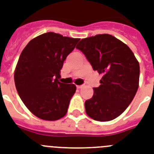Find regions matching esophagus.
Masks as SVG:
<instances>
[{"mask_svg": "<svg viewBox=\"0 0 154 154\" xmlns=\"http://www.w3.org/2000/svg\"><path fill=\"white\" fill-rule=\"evenodd\" d=\"M83 86L84 85H77V88L80 89V88H83Z\"/></svg>", "mask_w": 154, "mask_h": 154, "instance_id": "1", "label": "esophagus"}]
</instances>
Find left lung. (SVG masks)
<instances>
[{
	"mask_svg": "<svg viewBox=\"0 0 154 154\" xmlns=\"http://www.w3.org/2000/svg\"><path fill=\"white\" fill-rule=\"evenodd\" d=\"M88 61L103 75L99 87L85 103L88 116L98 121H109L123 113L139 88V64L122 41L109 34L82 39L77 45Z\"/></svg>",
	"mask_w": 154,
	"mask_h": 154,
	"instance_id": "8db88e82",
	"label": "left lung"
}]
</instances>
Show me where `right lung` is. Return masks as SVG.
<instances>
[{
	"mask_svg": "<svg viewBox=\"0 0 154 154\" xmlns=\"http://www.w3.org/2000/svg\"><path fill=\"white\" fill-rule=\"evenodd\" d=\"M79 41L48 32L31 40L22 51L14 74L15 88L36 117L56 121L66 113L76 86L59 82L60 70Z\"/></svg>",
	"mask_w": 154,
	"mask_h": 154,
	"instance_id": "right-lung-1",
	"label": "right lung"
}]
</instances>
